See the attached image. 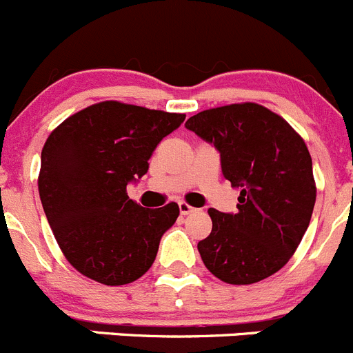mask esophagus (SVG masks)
<instances>
[{
    "instance_id": "obj_1",
    "label": "esophagus",
    "mask_w": 353,
    "mask_h": 353,
    "mask_svg": "<svg viewBox=\"0 0 353 353\" xmlns=\"http://www.w3.org/2000/svg\"><path fill=\"white\" fill-rule=\"evenodd\" d=\"M193 210H195V207H192V205H190V203L179 202V212L183 214V216H188V214H192Z\"/></svg>"
}]
</instances>
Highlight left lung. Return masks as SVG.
<instances>
[{
	"instance_id": "left-lung-1",
	"label": "left lung",
	"mask_w": 353,
	"mask_h": 353,
	"mask_svg": "<svg viewBox=\"0 0 353 353\" xmlns=\"http://www.w3.org/2000/svg\"><path fill=\"white\" fill-rule=\"evenodd\" d=\"M188 130L221 154L223 176L239 188V212L209 209L212 232L199 242L203 265L226 284L276 273L298 249L315 205L312 157L282 117L254 102L195 114Z\"/></svg>"
}]
</instances>
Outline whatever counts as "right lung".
I'll use <instances>...</instances> for the list:
<instances>
[{
	"instance_id": "add662e5",
	"label": "right lung",
	"mask_w": 353,
	"mask_h": 353,
	"mask_svg": "<svg viewBox=\"0 0 353 353\" xmlns=\"http://www.w3.org/2000/svg\"><path fill=\"white\" fill-rule=\"evenodd\" d=\"M186 114L104 101L62 121L41 151L39 199L61 251L104 285L137 281L153 265L179 205L146 209L127 184L148 172L154 148Z\"/></svg>"
}]
</instances>
